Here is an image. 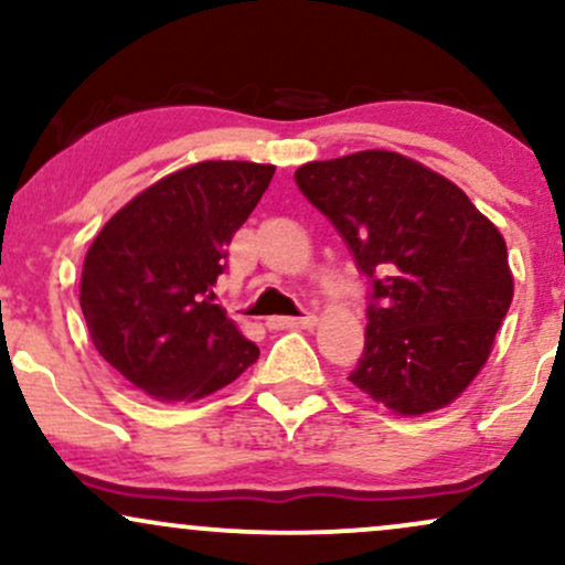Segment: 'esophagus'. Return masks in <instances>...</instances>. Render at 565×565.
Segmentation results:
<instances>
[{
	"label": "esophagus",
	"instance_id": "obj_1",
	"mask_svg": "<svg viewBox=\"0 0 565 565\" xmlns=\"http://www.w3.org/2000/svg\"><path fill=\"white\" fill-rule=\"evenodd\" d=\"M313 323H316L313 313L297 316V319H291V316H274V319H268L270 329H308L313 327Z\"/></svg>",
	"mask_w": 565,
	"mask_h": 565
}]
</instances>
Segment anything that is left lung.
<instances>
[{
  "mask_svg": "<svg viewBox=\"0 0 565 565\" xmlns=\"http://www.w3.org/2000/svg\"><path fill=\"white\" fill-rule=\"evenodd\" d=\"M295 180L369 278L364 355L348 380L406 417L451 404L510 310L502 233L451 180L393 151L310 161Z\"/></svg>",
  "mask_w": 565,
  "mask_h": 565,
  "instance_id": "1",
  "label": "left lung"
}]
</instances>
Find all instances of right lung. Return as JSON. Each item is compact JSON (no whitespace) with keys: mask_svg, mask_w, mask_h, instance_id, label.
Masks as SVG:
<instances>
[{"mask_svg":"<svg viewBox=\"0 0 565 565\" xmlns=\"http://www.w3.org/2000/svg\"><path fill=\"white\" fill-rule=\"evenodd\" d=\"M274 172L252 161L185 167L121 206L89 246L79 295L89 337L151 398H204L260 355L215 305V287Z\"/></svg>","mask_w":565,"mask_h":565,"instance_id":"1","label":"right lung"}]
</instances>
